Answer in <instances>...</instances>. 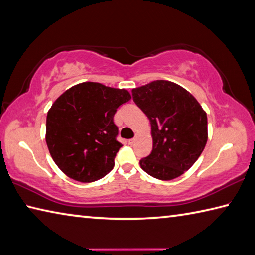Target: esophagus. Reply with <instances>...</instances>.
I'll list each match as a JSON object with an SVG mask.
<instances>
[{
    "mask_svg": "<svg viewBox=\"0 0 255 255\" xmlns=\"http://www.w3.org/2000/svg\"><path fill=\"white\" fill-rule=\"evenodd\" d=\"M135 142H136V138L135 137H133V138H131V140H128L129 145H133V144L135 143Z\"/></svg>",
    "mask_w": 255,
    "mask_h": 255,
    "instance_id": "esophagus-1",
    "label": "esophagus"
}]
</instances>
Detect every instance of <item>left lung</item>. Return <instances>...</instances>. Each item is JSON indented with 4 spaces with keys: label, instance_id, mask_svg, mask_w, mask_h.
Here are the masks:
<instances>
[{
    "label": "left lung",
    "instance_id": "1",
    "mask_svg": "<svg viewBox=\"0 0 255 255\" xmlns=\"http://www.w3.org/2000/svg\"><path fill=\"white\" fill-rule=\"evenodd\" d=\"M132 95L151 122L153 148L141 167L162 181L181 176L205 147L206 112L189 91L171 81H153L133 89Z\"/></svg>",
    "mask_w": 255,
    "mask_h": 255
}]
</instances>
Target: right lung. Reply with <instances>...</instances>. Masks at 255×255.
<instances>
[{"label":"right lung","instance_id":"obj_1","mask_svg":"<svg viewBox=\"0 0 255 255\" xmlns=\"http://www.w3.org/2000/svg\"><path fill=\"white\" fill-rule=\"evenodd\" d=\"M129 100L128 90L98 82L76 84L55 100L47 112L45 141L64 174L89 183L113 169L122 146L117 141L114 114Z\"/></svg>","mask_w":255,"mask_h":255}]
</instances>
